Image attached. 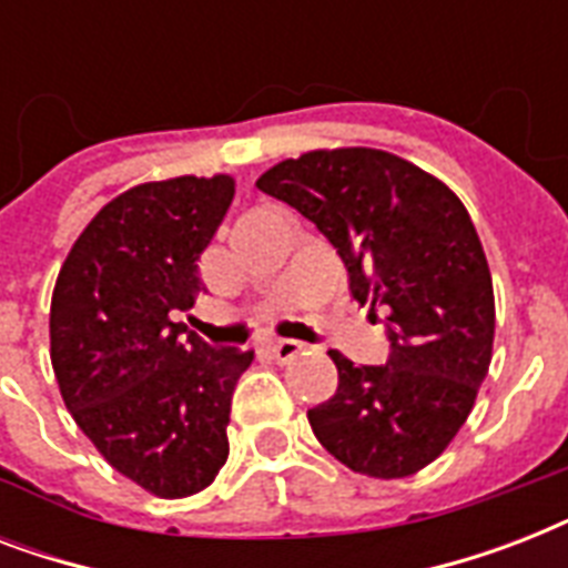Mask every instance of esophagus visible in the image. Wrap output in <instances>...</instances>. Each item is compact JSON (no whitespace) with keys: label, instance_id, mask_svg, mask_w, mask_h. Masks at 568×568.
Returning <instances> with one entry per match:
<instances>
[{"label":"esophagus","instance_id":"obj_1","mask_svg":"<svg viewBox=\"0 0 568 568\" xmlns=\"http://www.w3.org/2000/svg\"><path fill=\"white\" fill-rule=\"evenodd\" d=\"M267 351H271L280 363H288V359H294L297 354H303L306 345H303V342H294V338H274V342H267Z\"/></svg>","mask_w":568,"mask_h":568}]
</instances>
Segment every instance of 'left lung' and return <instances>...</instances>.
I'll list each match as a JSON object with an SVG mask.
<instances>
[{
  "mask_svg": "<svg viewBox=\"0 0 568 568\" xmlns=\"http://www.w3.org/2000/svg\"><path fill=\"white\" fill-rule=\"evenodd\" d=\"M256 189L324 232L354 301L381 315L392 342L386 365L329 351L338 388L310 409L312 433L351 471L415 475L466 424L493 363V274L466 205L436 176L372 146L285 159Z\"/></svg>",
  "mask_w": 568,
  "mask_h": 568,
  "instance_id": "left-lung-1",
  "label": "left lung"
}]
</instances>
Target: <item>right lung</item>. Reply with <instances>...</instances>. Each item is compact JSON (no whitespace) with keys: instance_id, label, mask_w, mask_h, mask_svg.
<instances>
[{"instance_id":"1","label":"right lung","mask_w":568,"mask_h":568,"mask_svg":"<svg viewBox=\"0 0 568 568\" xmlns=\"http://www.w3.org/2000/svg\"><path fill=\"white\" fill-rule=\"evenodd\" d=\"M232 196L226 173L123 191L75 239L52 292L49 356L67 409L111 468L159 498L217 477L232 392L253 363L173 321L203 292L196 262Z\"/></svg>"}]
</instances>
